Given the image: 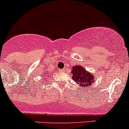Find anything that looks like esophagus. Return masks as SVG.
<instances>
[{
	"instance_id": "1",
	"label": "esophagus",
	"mask_w": 129,
	"mask_h": 129,
	"mask_svg": "<svg viewBox=\"0 0 129 129\" xmlns=\"http://www.w3.org/2000/svg\"><path fill=\"white\" fill-rule=\"evenodd\" d=\"M58 71H59L60 72H64V70H63V69H60Z\"/></svg>"
}]
</instances>
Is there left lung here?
I'll return each instance as SVG.
<instances>
[{"mask_svg":"<svg viewBox=\"0 0 129 129\" xmlns=\"http://www.w3.org/2000/svg\"><path fill=\"white\" fill-rule=\"evenodd\" d=\"M71 73L73 75V80L83 87H87L93 84L95 80L93 74L87 71L84 67L80 65L73 66Z\"/></svg>","mask_w":129,"mask_h":129,"instance_id":"8db88e82","label":"left lung"}]
</instances>
